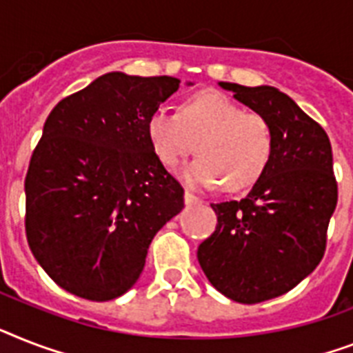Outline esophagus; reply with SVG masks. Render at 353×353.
<instances>
[{"mask_svg":"<svg viewBox=\"0 0 353 353\" xmlns=\"http://www.w3.org/2000/svg\"><path fill=\"white\" fill-rule=\"evenodd\" d=\"M185 203L186 205H197V203H203V199H199L197 196H194L192 192H185Z\"/></svg>","mask_w":353,"mask_h":353,"instance_id":"34e87169","label":"esophagus"}]
</instances>
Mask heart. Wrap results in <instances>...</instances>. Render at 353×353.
I'll list each match as a JSON object with an SVG mask.
<instances>
[{
	"label": "heart",
	"instance_id": "b5f03b06",
	"mask_svg": "<svg viewBox=\"0 0 353 353\" xmlns=\"http://www.w3.org/2000/svg\"><path fill=\"white\" fill-rule=\"evenodd\" d=\"M148 141L167 168L177 167L196 150V161L179 177L190 188L241 190L256 183L270 161L274 132L268 117L243 110L225 94L203 90L186 97L181 112L157 108L148 119Z\"/></svg>",
	"mask_w": 353,
	"mask_h": 353
}]
</instances>
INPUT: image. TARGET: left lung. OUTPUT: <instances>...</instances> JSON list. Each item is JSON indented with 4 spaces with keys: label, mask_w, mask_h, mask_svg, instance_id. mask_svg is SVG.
Listing matches in <instances>:
<instances>
[{
    "label": "left lung",
    "mask_w": 353,
    "mask_h": 353,
    "mask_svg": "<svg viewBox=\"0 0 353 353\" xmlns=\"http://www.w3.org/2000/svg\"><path fill=\"white\" fill-rule=\"evenodd\" d=\"M274 132L270 161L239 201L210 205L216 232L197 248L212 286L256 305L283 296L316 270L337 205L332 145L319 123L274 87L219 83Z\"/></svg>",
    "instance_id": "1"
}]
</instances>
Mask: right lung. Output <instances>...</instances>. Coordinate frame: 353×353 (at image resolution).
Here are the masks:
<instances>
[{"mask_svg": "<svg viewBox=\"0 0 353 353\" xmlns=\"http://www.w3.org/2000/svg\"><path fill=\"white\" fill-rule=\"evenodd\" d=\"M179 83L108 72L48 114L25 177V230L63 290L88 301L123 296L154 236L185 206L147 132Z\"/></svg>", "mask_w": 353, "mask_h": 353, "instance_id": "right-lung-1", "label": "right lung"}]
</instances>
